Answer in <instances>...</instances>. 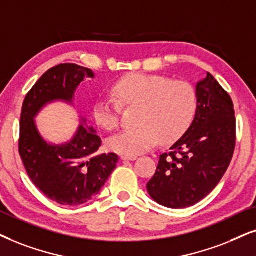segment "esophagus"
Segmentation results:
<instances>
[{
  "mask_svg": "<svg viewBox=\"0 0 256 256\" xmlns=\"http://www.w3.org/2000/svg\"><path fill=\"white\" fill-rule=\"evenodd\" d=\"M120 158L122 160H137V157L136 156H124V154H122Z\"/></svg>",
  "mask_w": 256,
  "mask_h": 256,
  "instance_id": "34e87169",
  "label": "esophagus"
}]
</instances>
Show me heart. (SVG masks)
<instances>
[{"label":"heart","mask_w":256,"mask_h":256,"mask_svg":"<svg viewBox=\"0 0 256 256\" xmlns=\"http://www.w3.org/2000/svg\"><path fill=\"white\" fill-rule=\"evenodd\" d=\"M111 93L116 102L99 98L93 105V118L106 131L118 128L120 108L139 106L138 128L119 132L108 142L112 151L124 156L151 150L160 139L162 143L177 140L192 125L198 106L192 84L157 74H128L111 87Z\"/></svg>","instance_id":"obj_1"}]
</instances>
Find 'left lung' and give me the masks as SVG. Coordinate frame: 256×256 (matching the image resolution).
Returning <instances> with one entry per match:
<instances>
[{"instance_id":"obj_1","label":"left lung","mask_w":256,"mask_h":256,"mask_svg":"<svg viewBox=\"0 0 256 256\" xmlns=\"http://www.w3.org/2000/svg\"><path fill=\"white\" fill-rule=\"evenodd\" d=\"M197 113L186 134L160 154L148 192L168 208L196 204L227 171L236 143L234 104L212 74L197 84Z\"/></svg>"}]
</instances>
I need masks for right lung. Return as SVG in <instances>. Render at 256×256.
<instances>
[{
  "label": "right lung",
  "mask_w": 256,
  "mask_h": 256,
  "mask_svg": "<svg viewBox=\"0 0 256 256\" xmlns=\"http://www.w3.org/2000/svg\"><path fill=\"white\" fill-rule=\"evenodd\" d=\"M94 74L76 64H60L38 80L24 100L20 119L18 154L34 186L62 206L86 203L100 192L116 169L118 154H96L102 138L82 125L68 144H48L36 130L34 117L47 102H70L74 90Z\"/></svg>",
  "instance_id": "add662e5"
}]
</instances>
